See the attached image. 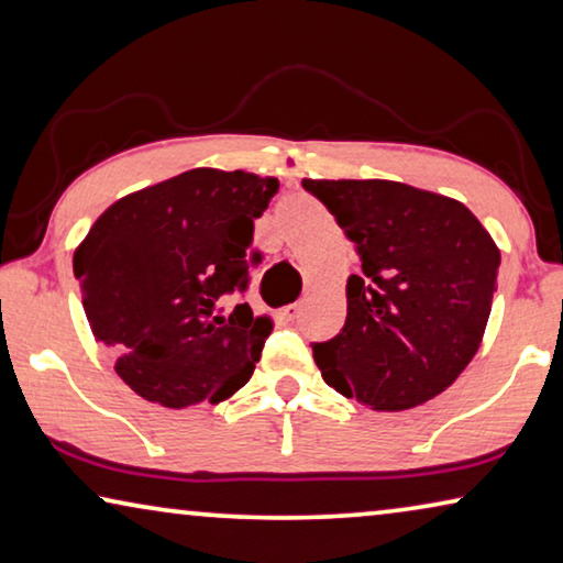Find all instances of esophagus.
<instances>
[{
    "mask_svg": "<svg viewBox=\"0 0 563 563\" xmlns=\"http://www.w3.org/2000/svg\"><path fill=\"white\" fill-rule=\"evenodd\" d=\"M280 316L285 318V321H296V318L300 316V303H290V306H285V308L280 310Z\"/></svg>",
    "mask_w": 563,
    "mask_h": 563,
    "instance_id": "1",
    "label": "esophagus"
}]
</instances>
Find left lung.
Listing matches in <instances>:
<instances>
[{
  "label": "left lung",
  "mask_w": 563,
  "mask_h": 563,
  "mask_svg": "<svg viewBox=\"0 0 563 563\" xmlns=\"http://www.w3.org/2000/svg\"><path fill=\"white\" fill-rule=\"evenodd\" d=\"M362 257L323 382L376 412L438 397L481 349L500 250L463 201L387 179H303Z\"/></svg>",
  "instance_id": "obj_1"
}]
</instances>
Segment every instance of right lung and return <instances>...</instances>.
<instances>
[{
    "label": "right lung",
    "mask_w": 563,
    "mask_h": 563,
    "mask_svg": "<svg viewBox=\"0 0 563 563\" xmlns=\"http://www.w3.org/2000/svg\"><path fill=\"white\" fill-rule=\"evenodd\" d=\"M278 179L191 169L113 201L73 255L96 341L119 351L115 374L148 401L184 409L245 387L273 331L224 296L245 290L255 220Z\"/></svg>",
    "instance_id": "1"
}]
</instances>
